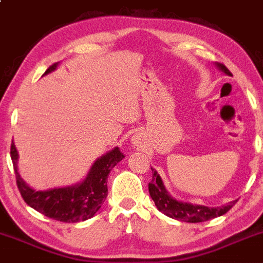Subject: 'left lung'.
Returning <instances> with one entry per match:
<instances>
[{
    "label": "left lung",
    "mask_w": 263,
    "mask_h": 263,
    "mask_svg": "<svg viewBox=\"0 0 263 263\" xmlns=\"http://www.w3.org/2000/svg\"><path fill=\"white\" fill-rule=\"evenodd\" d=\"M215 66L219 71L226 73L227 76H233L224 64H220L216 62ZM151 170L153 172V178H152V182L148 185V189H149V195L152 200L154 201V204H156L157 209L159 212L163 213L164 215L170 216V218L176 219V220L186 221V223H201V221H206L210 220V219L224 215L237 202V200H234V201L228 202L226 205H221V206L210 208L205 206V205L191 204V202L176 200L167 191L166 186H164L162 177L158 175V172L154 168H152V167Z\"/></svg>",
    "instance_id": "1"
}]
</instances>
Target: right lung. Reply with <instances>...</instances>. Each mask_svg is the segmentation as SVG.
Segmentation results:
<instances>
[{
    "label": "right lung",
    "instance_id": "1",
    "mask_svg": "<svg viewBox=\"0 0 263 263\" xmlns=\"http://www.w3.org/2000/svg\"><path fill=\"white\" fill-rule=\"evenodd\" d=\"M58 63H54L45 74L54 72ZM124 158L118 147L106 152L92 163L86 177L78 183L66 187L49 190H35L20 176L17 168L18 153L15 143L11 144V159L16 175V183L26 204L48 218L64 223H78L95 216L101 209L107 196V177L112 167Z\"/></svg>",
    "mask_w": 263,
    "mask_h": 263
}]
</instances>
